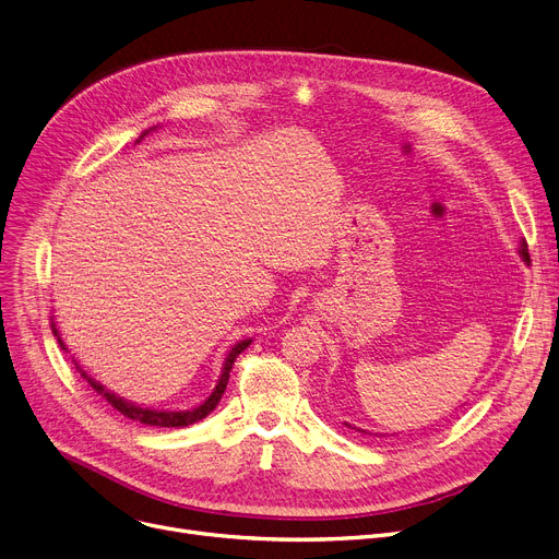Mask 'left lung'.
Returning <instances> with one entry per match:
<instances>
[{
	"mask_svg": "<svg viewBox=\"0 0 559 559\" xmlns=\"http://www.w3.org/2000/svg\"><path fill=\"white\" fill-rule=\"evenodd\" d=\"M521 257L528 261V246H526V243H521Z\"/></svg>",
	"mask_w": 559,
	"mask_h": 559,
	"instance_id": "8db88e82",
	"label": "left lung"
}]
</instances>
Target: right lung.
I'll list each match as a JSON object with an SVG mask.
<instances>
[{"mask_svg":"<svg viewBox=\"0 0 559 559\" xmlns=\"http://www.w3.org/2000/svg\"><path fill=\"white\" fill-rule=\"evenodd\" d=\"M144 135H146V133H144ZM51 330H53V334L58 336V330H56L53 322H51ZM58 343H60L62 349H68V347L62 345L60 336H58ZM248 345H250V341H241V343H237V345L233 347V352H229L227 358H225V368H223V374H221V379H218L214 392H212V395H210L199 408H191V411H151V408H142V406L123 402L121 397L112 395V392H108L102 383H96L94 379H90L83 370H81V377H85L87 383L98 392V395H102V397H104L115 411H119L123 417L135 419V421L146 424V426H164V429H176V426H189V424H193V421H199V419L207 417V415L218 406V402H221V397H223V392H225V388H227L229 370H233L237 356H239ZM76 368H79V366H76Z\"/></svg>","mask_w":559,"mask_h":559,"instance_id":"add662e5","label":"right lung"}]
</instances>
